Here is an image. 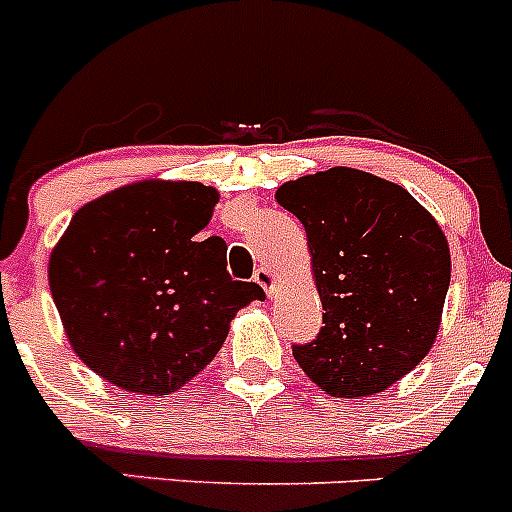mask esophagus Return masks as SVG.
Returning <instances> with one entry per match:
<instances>
[{
    "label": "esophagus",
    "instance_id": "obj_1",
    "mask_svg": "<svg viewBox=\"0 0 512 512\" xmlns=\"http://www.w3.org/2000/svg\"><path fill=\"white\" fill-rule=\"evenodd\" d=\"M253 279H256V282H259L261 287H264L266 295H271V292H274V282H277V279H274V271H271V269L261 266V269H256Z\"/></svg>",
    "mask_w": 512,
    "mask_h": 512
}]
</instances>
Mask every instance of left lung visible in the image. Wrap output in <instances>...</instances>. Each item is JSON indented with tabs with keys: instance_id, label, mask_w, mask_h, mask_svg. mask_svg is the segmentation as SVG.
Wrapping results in <instances>:
<instances>
[{
	"instance_id": "1",
	"label": "left lung",
	"mask_w": 512,
	"mask_h": 512,
	"mask_svg": "<svg viewBox=\"0 0 512 512\" xmlns=\"http://www.w3.org/2000/svg\"><path fill=\"white\" fill-rule=\"evenodd\" d=\"M305 225L323 328L292 354L333 397L387 390L433 346L451 282L446 235L410 192L366 171L336 169L279 187Z\"/></svg>"
}]
</instances>
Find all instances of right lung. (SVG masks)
Wrapping results in <instances>:
<instances>
[{
  "instance_id": "1",
  "label": "right lung",
  "mask_w": 512,
  "mask_h": 512,
  "mask_svg": "<svg viewBox=\"0 0 512 512\" xmlns=\"http://www.w3.org/2000/svg\"><path fill=\"white\" fill-rule=\"evenodd\" d=\"M217 192L140 182L81 207L51 253V295L84 364L128 392L169 395L205 369L235 312L264 289L225 269L223 238H200Z\"/></svg>"
}]
</instances>
